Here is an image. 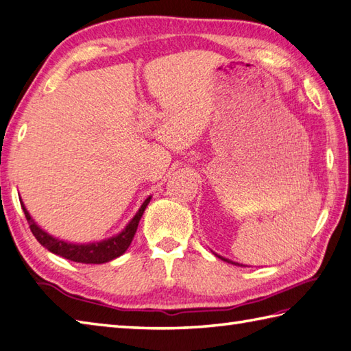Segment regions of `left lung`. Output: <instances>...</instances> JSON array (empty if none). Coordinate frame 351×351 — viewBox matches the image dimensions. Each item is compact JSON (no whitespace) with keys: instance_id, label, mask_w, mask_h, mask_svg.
I'll return each mask as SVG.
<instances>
[{"instance_id":"1","label":"left lung","mask_w":351,"mask_h":351,"mask_svg":"<svg viewBox=\"0 0 351 351\" xmlns=\"http://www.w3.org/2000/svg\"><path fill=\"white\" fill-rule=\"evenodd\" d=\"M215 256L217 257H219L221 261H224V262H228V263H232V265H239V263H236V262H233V261H230V259H226V257H223V256H219V254H217L215 253ZM239 267H242V265H239Z\"/></svg>"}]
</instances>
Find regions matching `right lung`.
I'll return each instance as SVG.
<instances>
[{"mask_svg":"<svg viewBox=\"0 0 351 351\" xmlns=\"http://www.w3.org/2000/svg\"><path fill=\"white\" fill-rule=\"evenodd\" d=\"M152 197H148L139 210L136 212V215L132 218L130 223L125 226V228L121 233L112 236L99 242H92V244H71V242H65L54 238V236L48 234L45 230L34 223V219L30 217V213L25 209L23 199H19L23 210L25 213V218L30 226V230L34 234V238L39 241L40 245H44L48 252H51L57 256L65 257L68 261L78 262V263H106L113 259H117L121 254L125 253V250L130 247L132 241L134 238V233L138 230V224L141 221L142 213H144L145 207L148 206Z\"/></svg>","mask_w":351,"mask_h":351,"instance_id":"1","label":"right lung"}]
</instances>
